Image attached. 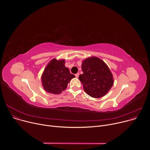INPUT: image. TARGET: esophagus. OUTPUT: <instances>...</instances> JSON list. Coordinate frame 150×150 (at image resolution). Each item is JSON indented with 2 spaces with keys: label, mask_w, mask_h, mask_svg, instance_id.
I'll use <instances>...</instances> for the list:
<instances>
[{
  "label": "esophagus",
  "mask_w": 150,
  "mask_h": 150,
  "mask_svg": "<svg viewBox=\"0 0 150 150\" xmlns=\"http://www.w3.org/2000/svg\"><path fill=\"white\" fill-rule=\"evenodd\" d=\"M79 73H77V74H75V76H76V78H78V77H79Z\"/></svg>",
  "instance_id": "esophagus-1"
}]
</instances>
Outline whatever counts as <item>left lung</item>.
I'll return each instance as SVG.
<instances>
[{
  "instance_id": "obj_1",
  "label": "left lung",
  "mask_w": 150,
  "mask_h": 150,
  "mask_svg": "<svg viewBox=\"0 0 150 150\" xmlns=\"http://www.w3.org/2000/svg\"><path fill=\"white\" fill-rule=\"evenodd\" d=\"M82 74L79 79L88 95L98 98L108 94L113 86V75L105 63L100 58L93 56L85 59L82 63Z\"/></svg>"
}]
</instances>
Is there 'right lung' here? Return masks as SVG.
I'll use <instances>...</instances> for the list:
<instances>
[{"instance_id":"right-lung-1","label":"right lung","mask_w":150,"mask_h":150,"mask_svg":"<svg viewBox=\"0 0 150 150\" xmlns=\"http://www.w3.org/2000/svg\"><path fill=\"white\" fill-rule=\"evenodd\" d=\"M65 60L53 59L45 68L41 75V82L44 90L47 93L59 94L65 90L75 75L70 74L65 67Z\"/></svg>"}]
</instances>
